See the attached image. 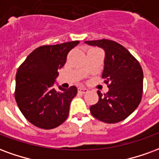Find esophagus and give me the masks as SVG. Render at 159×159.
<instances>
[{"label": "esophagus", "instance_id": "esophagus-1", "mask_svg": "<svg viewBox=\"0 0 159 159\" xmlns=\"http://www.w3.org/2000/svg\"><path fill=\"white\" fill-rule=\"evenodd\" d=\"M78 92L81 93H86L89 92V89H86V88H84V87H79L78 88Z\"/></svg>", "mask_w": 159, "mask_h": 159}]
</instances>
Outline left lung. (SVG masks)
<instances>
[{"mask_svg": "<svg viewBox=\"0 0 159 159\" xmlns=\"http://www.w3.org/2000/svg\"><path fill=\"white\" fill-rule=\"evenodd\" d=\"M85 43L106 52L102 78L109 88L107 93L97 91L99 101L90 107L93 117L107 123H116L129 116L139 106L143 92V71L134 57L119 43L102 39Z\"/></svg>", "mask_w": 159, "mask_h": 159, "instance_id": "left-lung-1", "label": "left lung"}]
</instances>
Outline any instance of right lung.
I'll use <instances>...</instances> for the list:
<instances>
[{
	"mask_svg": "<svg viewBox=\"0 0 159 159\" xmlns=\"http://www.w3.org/2000/svg\"><path fill=\"white\" fill-rule=\"evenodd\" d=\"M79 41L41 46L30 53L16 74V102L26 119L43 129H52L68 117L70 105L77 93L75 86L52 88L58 70Z\"/></svg>",
	"mask_w": 159,
	"mask_h": 159,
	"instance_id": "obj_1",
	"label": "right lung"
}]
</instances>
